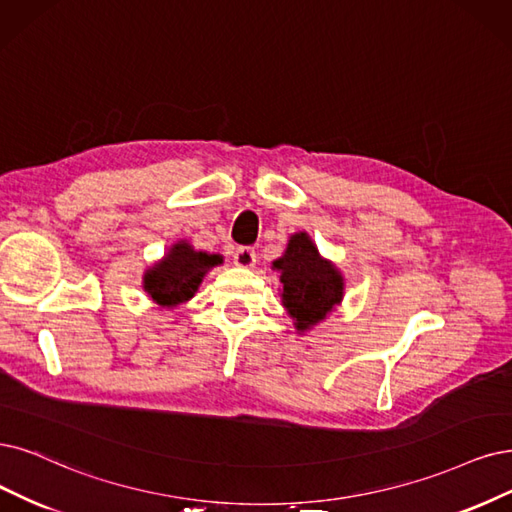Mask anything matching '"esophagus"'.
I'll return each mask as SVG.
<instances>
[{
    "instance_id": "1",
    "label": "esophagus",
    "mask_w": 512,
    "mask_h": 512,
    "mask_svg": "<svg viewBox=\"0 0 512 512\" xmlns=\"http://www.w3.org/2000/svg\"><path fill=\"white\" fill-rule=\"evenodd\" d=\"M255 261H257V255L251 246H238L234 251V263L238 268H253Z\"/></svg>"
}]
</instances>
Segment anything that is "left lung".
I'll return each mask as SVG.
<instances>
[{"mask_svg": "<svg viewBox=\"0 0 512 512\" xmlns=\"http://www.w3.org/2000/svg\"><path fill=\"white\" fill-rule=\"evenodd\" d=\"M272 266L280 272L282 306L295 320L293 325L299 333L318 325L342 304L344 276L331 261L320 257L306 232L293 234L285 255Z\"/></svg>", "mask_w": 512, "mask_h": 512, "instance_id": "1", "label": "left lung"}]
</instances>
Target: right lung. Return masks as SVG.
<instances>
[{
	"mask_svg": "<svg viewBox=\"0 0 512 512\" xmlns=\"http://www.w3.org/2000/svg\"><path fill=\"white\" fill-rule=\"evenodd\" d=\"M221 255L196 251L192 244L179 240L143 276V289L162 308H177L194 297L206 272L219 266Z\"/></svg>",
	"mask_w": 512,
	"mask_h": 512,
	"instance_id": "obj_1",
	"label": "right lung"
}]
</instances>
